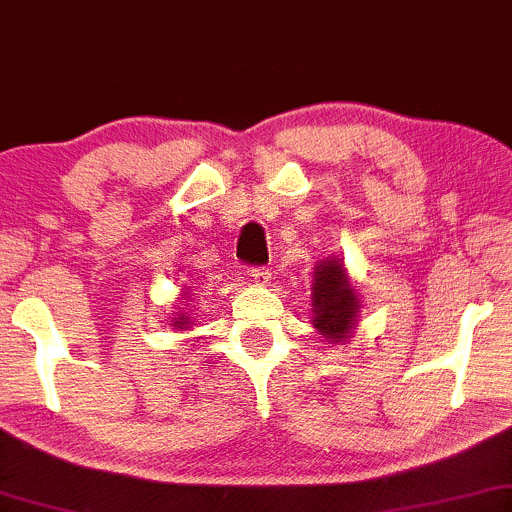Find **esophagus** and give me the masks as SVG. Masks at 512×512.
<instances>
[{
	"label": "esophagus",
	"instance_id": "1",
	"mask_svg": "<svg viewBox=\"0 0 512 512\" xmlns=\"http://www.w3.org/2000/svg\"><path fill=\"white\" fill-rule=\"evenodd\" d=\"M248 274L252 281L257 283V286H267V283L271 281V271L267 267H252Z\"/></svg>",
	"mask_w": 512,
	"mask_h": 512
}]
</instances>
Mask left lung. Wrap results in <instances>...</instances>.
I'll return each mask as SVG.
<instances>
[{
    "mask_svg": "<svg viewBox=\"0 0 512 512\" xmlns=\"http://www.w3.org/2000/svg\"><path fill=\"white\" fill-rule=\"evenodd\" d=\"M312 323L326 342H347L359 316V295L340 257H326L314 267Z\"/></svg>",
    "mask_w": 512,
    "mask_h": 512,
    "instance_id": "left-lung-1",
    "label": "left lung"
}]
</instances>
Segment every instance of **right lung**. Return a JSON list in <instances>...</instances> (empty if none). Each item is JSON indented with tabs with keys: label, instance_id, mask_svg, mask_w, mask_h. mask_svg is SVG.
Segmentation results:
<instances>
[{
	"label": "right lung",
	"instance_id": "1",
	"mask_svg": "<svg viewBox=\"0 0 512 512\" xmlns=\"http://www.w3.org/2000/svg\"><path fill=\"white\" fill-rule=\"evenodd\" d=\"M174 316H177V319H174V323H172V326L174 328H179V331H184V328H189L191 326V316L189 314H177V312H174Z\"/></svg>",
	"mask_w": 512,
	"mask_h": 512
}]
</instances>
